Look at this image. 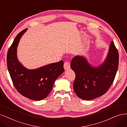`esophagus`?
Segmentation results:
<instances>
[{
  "label": "esophagus",
  "mask_w": 127,
  "mask_h": 127,
  "mask_svg": "<svg viewBox=\"0 0 127 127\" xmlns=\"http://www.w3.org/2000/svg\"><path fill=\"white\" fill-rule=\"evenodd\" d=\"M64 67L65 70H67L70 68V64L68 62H65L64 64Z\"/></svg>",
  "instance_id": "esophagus-1"
}]
</instances>
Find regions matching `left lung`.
Listing matches in <instances>:
<instances>
[{
  "mask_svg": "<svg viewBox=\"0 0 127 127\" xmlns=\"http://www.w3.org/2000/svg\"><path fill=\"white\" fill-rule=\"evenodd\" d=\"M119 64V54L113 42L110 44L107 58L99 66L93 67L85 58L76 56L71 67L75 73L73 89L76 95L91 100L108 91L115 78Z\"/></svg>",
  "mask_w": 127,
  "mask_h": 127,
  "instance_id": "1",
  "label": "left lung"
}]
</instances>
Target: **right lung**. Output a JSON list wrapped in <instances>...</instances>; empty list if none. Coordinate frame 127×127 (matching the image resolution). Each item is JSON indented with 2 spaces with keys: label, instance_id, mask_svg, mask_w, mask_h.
I'll return each instance as SVG.
<instances>
[{
  "label": "right lung",
  "instance_id": "obj_1",
  "mask_svg": "<svg viewBox=\"0 0 127 127\" xmlns=\"http://www.w3.org/2000/svg\"><path fill=\"white\" fill-rule=\"evenodd\" d=\"M27 30L19 32L9 47L7 55V67L18 92L30 99L39 101L48 95L55 80L64 71V62L61 61L35 69H28L23 66L17 59V47Z\"/></svg>",
  "mask_w": 127,
  "mask_h": 127
}]
</instances>
